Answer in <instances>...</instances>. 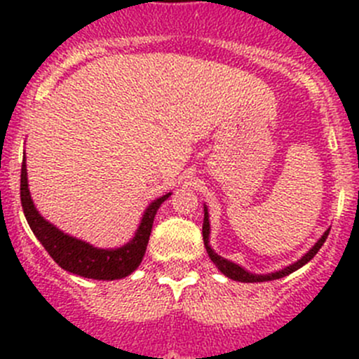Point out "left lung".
Here are the masks:
<instances>
[{"label": "left lung", "mask_w": 359, "mask_h": 359, "mask_svg": "<svg viewBox=\"0 0 359 359\" xmlns=\"http://www.w3.org/2000/svg\"><path fill=\"white\" fill-rule=\"evenodd\" d=\"M328 233H330V229L325 231V234L320 238V240H318V243L314 245V247L311 248L309 252H307L306 255L302 257V259L297 260V262H293L292 266H288V267H285V269L276 271V273H271V274H252V273H248V271H245L243 267L238 266V264L229 262V260L224 259V257L217 255V253L213 252L212 248H210V245H208L210 222H208V212H206V206H205V219H203V241H205V248H206V252H208L210 259H212V262L215 264L217 267H219L220 273L226 274V276L231 278V280L241 281V283H260V281L280 280V278L288 276V274H292L293 271H297V269H300V267H302V266H306V264L309 262V260L313 259V257L316 255L318 252H320V248L323 247V243H325V241H327Z\"/></svg>", "instance_id": "8db88e82"}]
</instances>
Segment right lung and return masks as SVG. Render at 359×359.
Segmentation results:
<instances>
[{
  "instance_id": "add662e5",
  "label": "right lung",
  "mask_w": 359,
  "mask_h": 359,
  "mask_svg": "<svg viewBox=\"0 0 359 359\" xmlns=\"http://www.w3.org/2000/svg\"><path fill=\"white\" fill-rule=\"evenodd\" d=\"M170 196L158 198L147 206L142 217L135 238L125 247L114 250L95 248L81 240L64 234L52 224L46 222L38 210L32 205L27 189V172H25V156L20 170V201H22L24 215L27 219L29 227L38 238L39 243L45 247L53 260L62 269L83 278H93V280H121L139 267L142 257L146 253L147 241H149L151 229H153L154 215H156L159 205Z\"/></svg>"
}]
</instances>
